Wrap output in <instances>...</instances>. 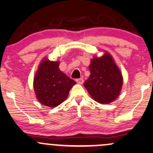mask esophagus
I'll use <instances>...</instances> for the list:
<instances>
[{"label": "esophagus", "mask_w": 153, "mask_h": 153, "mask_svg": "<svg viewBox=\"0 0 153 153\" xmlns=\"http://www.w3.org/2000/svg\"><path fill=\"white\" fill-rule=\"evenodd\" d=\"M76 82L78 83V84H82L83 83H84V79L82 78H80V79H77L76 80Z\"/></svg>", "instance_id": "34e87169"}]
</instances>
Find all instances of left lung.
<instances>
[{
	"label": "left lung",
	"instance_id": "1",
	"mask_svg": "<svg viewBox=\"0 0 153 153\" xmlns=\"http://www.w3.org/2000/svg\"><path fill=\"white\" fill-rule=\"evenodd\" d=\"M91 74L84 82V87L94 101L108 104L119 96L123 76L112 56L105 52L101 57H94L88 67Z\"/></svg>",
	"mask_w": 153,
	"mask_h": 153
}]
</instances>
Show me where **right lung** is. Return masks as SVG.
Wrapping results in <instances>:
<instances>
[{
  "mask_svg": "<svg viewBox=\"0 0 153 153\" xmlns=\"http://www.w3.org/2000/svg\"><path fill=\"white\" fill-rule=\"evenodd\" d=\"M59 65V62L45 57L34 77L36 98L40 103L49 107H56L65 101L71 87L76 84L60 71Z\"/></svg>",
  "mask_w": 153,
  "mask_h": 153,
  "instance_id": "add662e5",
  "label": "right lung"
}]
</instances>
